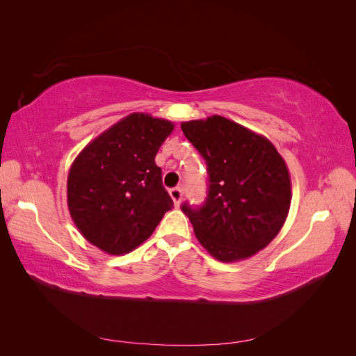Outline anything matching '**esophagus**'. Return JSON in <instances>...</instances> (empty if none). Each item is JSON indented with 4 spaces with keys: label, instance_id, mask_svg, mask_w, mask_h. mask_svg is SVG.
Returning <instances> with one entry per match:
<instances>
[{
    "label": "esophagus",
    "instance_id": "obj_1",
    "mask_svg": "<svg viewBox=\"0 0 356 356\" xmlns=\"http://www.w3.org/2000/svg\"><path fill=\"white\" fill-rule=\"evenodd\" d=\"M169 195L172 197V200H174L175 207H179L181 204V199H182V188L181 187H174L169 190Z\"/></svg>",
    "mask_w": 356,
    "mask_h": 356
}]
</instances>
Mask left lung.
I'll use <instances>...</instances> for the list:
<instances>
[{"label": "left lung", "mask_w": 356, "mask_h": 356, "mask_svg": "<svg viewBox=\"0 0 356 356\" xmlns=\"http://www.w3.org/2000/svg\"><path fill=\"white\" fill-rule=\"evenodd\" d=\"M204 159L207 199L181 209L196 238L220 261H238L261 251L281 232L291 203L284 159L266 138L221 115L181 124Z\"/></svg>", "instance_id": "left-lung-1"}]
</instances>
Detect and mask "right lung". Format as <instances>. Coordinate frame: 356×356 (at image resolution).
Segmentation results:
<instances>
[{"label": "right lung", "mask_w": 356, "mask_h": 356, "mask_svg": "<svg viewBox=\"0 0 356 356\" xmlns=\"http://www.w3.org/2000/svg\"><path fill=\"white\" fill-rule=\"evenodd\" d=\"M174 124L134 113L92 141L68 175V208L80 233L122 255L147 241L174 208L156 165Z\"/></svg>", "instance_id": "right-lung-1"}]
</instances>
